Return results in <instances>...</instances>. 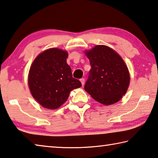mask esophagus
I'll return each mask as SVG.
<instances>
[{
	"label": "esophagus",
	"mask_w": 158,
	"mask_h": 158,
	"mask_svg": "<svg viewBox=\"0 0 158 158\" xmlns=\"http://www.w3.org/2000/svg\"><path fill=\"white\" fill-rule=\"evenodd\" d=\"M81 82L82 85H84V84H85V79H84V78H81Z\"/></svg>",
	"instance_id": "esophagus-1"
}]
</instances>
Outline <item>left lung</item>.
Here are the masks:
<instances>
[{"instance_id": "1", "label": "left lung", "mask_w": 158, "mask_h": 158, "mask_svg": "<svg viewBox=\"0 0 158 158\" xmlns=\"http://www.w3.org/2000/svg\"><path fill=\"white\" fill-rule=\"evenodd\" d=\"M91 69L85 90L102 104L118 102L130 85V73L120 56L105 45H97L87 51Z\"/></svg>"}]
</instances>
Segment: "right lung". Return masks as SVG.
I'll list each match as a JSON object with an SVG mask.
<instances>
[{
  "instance_id": "obj_1",
  "label": "right lung",
  "mask_w": 158,
  "mask_h": 158,
  "mask_svg": "<svg viewBox=\"0 0 158 158\" xmlns=\"http://www.w3.org/2000/svg\"><path fill=\"white\" fill-rule=\"evenodd\" d=\"M67 52L57 48L44 51L30 68L28 86L33 98L44 108L56 109L66 102L71 91L81 87L66 63Z\"/></svg>"
}]
</instances>
